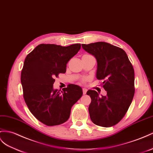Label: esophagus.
I'll use <instances>...</instances> for the list:
<instances>
[{"label": "esophagus", "instance_id": "esophagus-1", "mask_svg": "<svg viewBox=\"0 0 153 153\" xmlns=\"http://www.w3.org/2000/svg\"><path fill=\"white\" fill-rule=\"evenodd\" d=\"M87 89L83 88V94H86V93H87Z\"/></svg>", "mask_w": 153, "mask_h": 153}]
</instances>
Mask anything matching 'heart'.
I'll use <instances>...</instances> for the list:
<instances>
[{
  "label": "heart",
  "instance_id": "obj_1",
  "mask_svg": "<svg viewBox=\"0 0 153 153\" xmlns=\"http://www.w3.org/2000/svg\"><path fill=\"white\" fill-rule=\"evenodd\" d=\"M89 56V55H84L83 56ZM86 81H87V79H85V78H84V79H81V83H85V82Z\"/></svg>",
  "mask_w": 153,
  "mask_h": 153
}]
</instances>
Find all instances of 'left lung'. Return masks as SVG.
<instances>
[{
	"label": "left lung",
	"mask_w": 153,
	"mask_h": 153,
	"mask_svg": "<svg viewBox=\"0 0 153 153\" xmlns=\"http://www.w3.org/2000/svg\"><path fill=\"white\" fill-rule=\"evenodd\" d=\"M97 60L96 77L102 80L107 96H100L89 90L88 111L92 122L98 126H114L122 120L134 95V71L127 53L119 47L105 42L82 45Z\"/></svg>",
	"instance_id": "obj_1"
}]
</instances>
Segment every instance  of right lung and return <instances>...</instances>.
I'll return each instance as SVG.
<instances>
[{"mask_svg":"<svg viewBox=\"0 0 153 153\" xmlns=\"http://www.w3.org/2000/svg\"><path fill=\"white\" fill-rule=\"evenodd\" d=\"M80 48V44H41L25 59L21 75L23 97L31 113L43 124L65 123L72 107L83 95L76 85L70 84L62 91L53 88L55 77L66 72V64Z\"/></svg>","mask_w":153,"mask_h":153,"instance_id":"obj_1","label":"right lung"}]
</instances>
